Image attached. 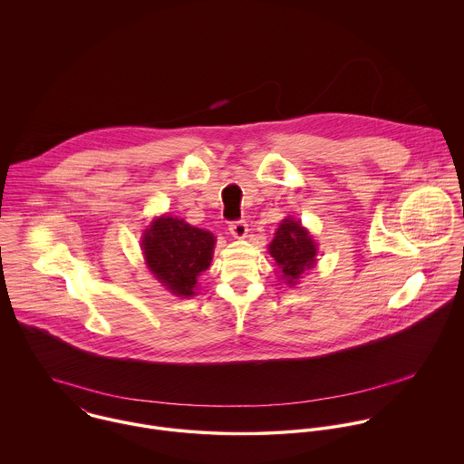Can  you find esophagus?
I'll return each mask as SVG.
<instances>
[{
    "instance_id": "obj_1",
    "label": "esophagus",
    "mask_w": 464,
    "mask_h": 464,
    "mask_svg": "<svg viewBox=\"0 0 464 464\" xmlns=\"http://www.w3.org/2000/svg\"><path fill=\"white\" fill-rule=\"evenodd\" d=\"M228 230H230V234H232L236 239H245L246 234H248V225H246V221L239 219V221L230 223V225H228Z\"/></svg>"
}]
</instances>
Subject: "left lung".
<instances>
[{"instance_id":"obj_1","label":"left lung","mask_w":464,"mask_h":464,"mask_svg":"<svg viewBox=\"0 0 464 464\" xmlns=\"http://www.w3.org/2000/svg\"><path fill=\"white\" fill-rule=\"evenodd\" d=\"M267 252L280 269V278L287 285H295L305 269L316 265L318 248L298 219L285 218L278 225Z\"/></svg>"}]
</instances>
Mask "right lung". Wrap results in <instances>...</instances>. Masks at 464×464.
Returning <instances> with one entry per match:
<instances>
[{"label":"right lung","mask_w":464,"mask_h":464,"mask_svg":"<svg viewBox=\"0 0 464 464\" xmlns=\"http://www.w3.org/2000/svg\"><path fill=\"white\" fill-rule=\"evenodd\" d=\"M216 237L184 219L160 216L146 228L140 246L151 275L177 296H193L198 276L208 269Z\"/></svg>","instance_id":"1"}]
</instances>
